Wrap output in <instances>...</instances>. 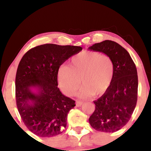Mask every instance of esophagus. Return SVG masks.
I'll return each mask as SVG.
<instances>
[{
  "label": "esophagus",
  "instance_id": "34e87169",
  "mask_svg": "<svg viewBox=\"0 0 151 151\" xmlns=\"http://www.w3.org/2000/svg\"><path fill=\"white\" fill-rule=\"evenodd\" d=\"M82 104H83V102H82V101L76 100V106H80Z\"/></svg>",
  "mask_w": 151,
  "mask_h": 151
}]
</instances>
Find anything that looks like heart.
<instances>
[{"label":"heart","instance_id":"1","mask_svg":"<svg viewBox=\"0 0 151 151\" xmlns=\"http://www.w3.org/2000/svg\"><path fill=\"white\" fill-rule=\"evenodd\" d=\"M114 72V63L109 55L98 51H84L72 57L69 66L60 67L58 80L68 96L75 93L81 80L84 86L80 92V96H99L111 85Z\"/></svg>","mask_w":151,"mask_h":151}]
</instances>
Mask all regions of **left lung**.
<instances>
[{"label":"left lung","mask_w":151,"mask_h":151,"mask_svg":"<svg viewBox=\"0 0 151 151\" xmlns=\"http://www.w3.org/2000/svg\"><path fill=\"white\" fill-rule=\"evenodd\" d=\"M88 49L102 52L112 58L115 72L106 92L94 101V112L88 121L98 131L113 133L128 123L137 100L138 78L135 65L131 55L118 43L104 40Z\"/></svg>","instance_id":"left-lung-1"}]
</instances>
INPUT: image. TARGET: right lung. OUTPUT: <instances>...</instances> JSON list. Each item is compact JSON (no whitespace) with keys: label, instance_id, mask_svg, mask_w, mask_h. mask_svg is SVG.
<instances>
[{"label":"right lung","instance_id":"right-lung-1","mask_svg":"<svg viewBox=\"0 0 151 151\" xmlns=\"http://www.w3.org/2000/svg\"><path fill=\"white\" fill-rule=\"evenodd\" d=\"M82 50L81 47L55 44L39 45L22 58L16 76V100L27 128L35 135L51 137L67 127L69 111L75 101L58 87V72L62 64ZM32 88L38 90L36 93Z\"/></svg>","mask_w":151,"mask_h":151}]
</instances>
